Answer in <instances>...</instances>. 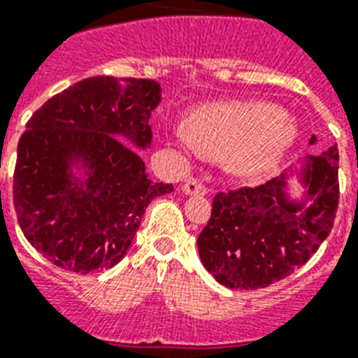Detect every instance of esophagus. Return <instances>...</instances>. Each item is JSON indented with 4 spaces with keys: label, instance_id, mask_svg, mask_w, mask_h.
Instances as JSON below:
<instances>
[{
    "label": "esophagus",
    "instance_id": "1",
    "mask_svg": "<svg viewBox=\"0 0 358 358\" xmlns=\"http://www.w3.org/2000/svg\"><path fill=\"white\" fill-rule=\"evenodd\" d=\"M182 189H184V193L187 194V196H203V194L207 193L206 185L196 182V180H189V182H185Z\"/></svg>",
    "mask_w": 358,
    "mask_h": 358
}]
</instances>
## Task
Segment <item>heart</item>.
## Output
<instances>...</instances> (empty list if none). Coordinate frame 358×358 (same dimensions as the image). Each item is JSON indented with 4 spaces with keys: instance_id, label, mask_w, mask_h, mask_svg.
<instances>
[{
    "instance_id": "1",
    "label": "heart",
    "mask_w": 358,
    "mask_h": 358,
    "mask_svg": "<svg viewBox=\"0 0 358 358\" xmlns=\"http://www.w3.org/2000/svg\"><path fill=\"white\" fill-rule=\"evenodd\" d=\"M191 134L176 133L184 149L224 158L229 173L255 180L271 173L299 136L296 123L280 107L264 101L203 105L189 118Z\"/></svg>"
}]
</instances>
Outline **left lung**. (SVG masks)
<instances>
[{
  "mask_svg": "<svg viewBox=\"0 0 358 358\" xmlns=\"http://www.w3.org/2000/svg\"><path fill=\"white\" fill-rule=\"evenodd\" d=\"M317 143L311 136L309 145ZM295 176L305 193L290 196ZM338 207V149L306 156L258 187L218 193L198 236V255L229 289H260L289 276L327 238Z\"/></svg>",
  "mask_w": 358,
  "mask_h": 358,
  "instance_id": "8db88e82",
  "label": "left lung"
}]
</instances>
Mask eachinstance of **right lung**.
I'll return each instance as SVG.
<instances>
[{
	"label": "right lung",
	"instance_id": "add662e5",
	"mask_svg": "<svg viewBox=\"0 0 358 358\" xmlns=\"http://www.w3.org/2000/svg\"><path fill=\"white\" fill-rule=\"evenodd\" d=\"M160 101L152 80L94 76L52 96L27 122L14 209L25 238L49 262L82 275L116 266L147 206L173 193V184L147 176L134 151L151 147L149 118Z\"/></svg>",
	"mask_w": 358,
	"mask_h": 358
}]
</instances>
